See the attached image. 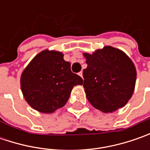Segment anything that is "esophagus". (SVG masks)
I'll return each mask as SVG.
<instances>
[{
	"label": "esophagus",
	"mask_w": 150,
	"mask_h": 150,
	"mask_svg": "<svg viewBox=\"0 0 150 150\" xmlns=\"http://www.w3.org/2000/svg\"><path fill=\"white\" fill-rule=\"evenodd\" d=\"M78 75L81 77V78H83V72H78Z\"/></svg>",
	"instance_id": "34e87169"
}]
</instances>
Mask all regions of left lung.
Segmentation results:
<instances>
[{"mask_svg": "<svg viewBox=\"0 0 150 150\" xmlns=\"http://www.w3.org/2000/svg\"><path fill=\"white\" fill-rule=\"evenodd\" d=\"M83 87L91 105L102 112L118 110L129 102L136 82V69L120 50L105 47L93 54L84 53Z\"/></svg>", "mask_w": 150, "mask_h": 150, "instance_id": "left-lung-1", "label": "left lung"}]
</instances>
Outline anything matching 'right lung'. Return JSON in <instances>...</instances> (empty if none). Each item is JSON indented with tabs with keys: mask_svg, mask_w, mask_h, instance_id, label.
<instances>
[{
	"mask_svg": "<svg viewBox=\"0 0 150 150\" xmlns=\"http://www.w3.org/2000/svg\"><path fill=\"white\" fill-rule=\"evenodd\" d=\"M83 79L71 71L63 54L45 50L38 54L23 71L21 88L30 106L41 112L51 113L62 108L72 88L82 85Z\"/></svg>",
	"mask_w": 150,
	"mask_h": 150,
	"instance_id": "add662e5",
	"label": "right lung"
}]
</instances>
